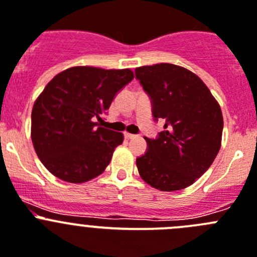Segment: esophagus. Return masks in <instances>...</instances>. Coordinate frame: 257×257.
Masks as SVG:
<instances>
[{"instance_id":"1","label":"esophagus","mask_w":257,"mask_h":257,"mask_svg":"<svg viewBox=\"0 0 257 257\" xmlns=\"http://www.w3.org/2000/svg\"><path fill=\"white\" fill-rule=\"evenodd\" d=\"M124 137L128 138V140H133V138H136L137 136H136V134H132V133H124Z\"/></svg>"}]
</instances>
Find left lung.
I'll list each match as a JSON object with an SVG mask.
<instances>
[{
	"mask_svg": "<svg viewBox=\"0 0 257 257\" xmlns=\"http://www.w3.org/2000/svg\"><path fill=\"white\" fill-rule=\"evenodd\" d=\"M136 78L151 98L155 120H165L156 140L145 138L149 149L136 161L138 173L159 191L187 188L220 150V106L195 73L174 64L140 66Z\"/></svg>",
	"mask_w": 257,
	"mask_h": 257,
	"instance_id": "left-lung-1",
	"label": "left lung"
}]
</instances>
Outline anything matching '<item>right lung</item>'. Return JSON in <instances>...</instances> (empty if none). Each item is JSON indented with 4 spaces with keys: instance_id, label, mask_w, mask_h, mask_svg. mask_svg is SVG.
I'll list each match as a JSON object with an SVG mask.
<instances>
[{
    "instance_id": "obj_1",
    "label": "right lung",
    "mask_w": 257,
    "mask_h": 257,
    "mask_svg": "<svg viewBox=\"0 0 257 257\" xmlns=\"http://www.w3.org/2000/svg\"><path fill=\"white\" fill-rule=\"evenodd\" d=\"M134 78L131 69L73 66L55 75L32 110L31 136L48 172L84 183L105 172L123 133L100 125L115 94Z\"/></svg>"
}]
</instances>
